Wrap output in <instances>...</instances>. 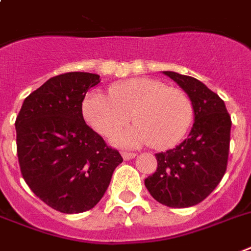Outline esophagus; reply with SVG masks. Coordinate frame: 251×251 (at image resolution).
<instances>
[{
    "label": "esophagus",
    "instance_id": "esophagus-1",
    "mask_svg": "<svg viewBox=\"0 0 251 251\" xmlns=\"http://www.w3.org/2000/svg\"><path fill=\"white\" fill-rule=\"evenodd\" d=\"M122 158L125 160H130L135 158V154L134 152H129V151H122Z\"/></svg>",
    "mask_w": 251,
    "mask_h": 251
}]
</instances>
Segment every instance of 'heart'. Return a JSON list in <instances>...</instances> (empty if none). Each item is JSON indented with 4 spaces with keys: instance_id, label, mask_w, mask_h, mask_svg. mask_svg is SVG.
Here are the masks:
<instances>
[{
    "instance_id": "heart-1",
    "label": "heart",
    "mask_w": 251,
    "mask_h": 251,
    "mask_svg": "<svg viewBox=\"0 0 251 251\" xmlns=\"http://www.w3.org/2000/svg\"><path fill=\"white\" fill-rule=\"evenodd\" d=\"M109 95L92 92L83 101V117L92 129L105 137L135 125L113 139L116 145L156 150L176 146L194 120V105L183 89L168 87L156 79L139 77L113 84Z\"/></svg>"
}]
</instances>
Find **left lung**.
I'll list each match as a JSON object with an SVG mask.
<instances>
[{"label": "left lung", "instance_id": "8db88e82", "mask_svg": "<svg viewBox=\"0 0 251 251\" xmlns=\"http://www.w3.org/2000/svg\"><path fill=\"white\" fill-rule=\"evenodd\" d=\"M189 96L195 124L175 149L155 154L156 171L145 185L156 201L171 208L196 205L208 198L226 171L232 120L224 101L195 77L164 71Z\"/></svg>", "mask_w": 251, "mask_h": 251}]
</instances>
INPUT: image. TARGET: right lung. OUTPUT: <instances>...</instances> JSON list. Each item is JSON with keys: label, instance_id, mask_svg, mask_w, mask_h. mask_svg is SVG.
I'll return each instance as SVG.
<instances>
[{"label": "right lung", "instance_id": "add662e5", "mask_svg": "<svg viewBox=\"0 0 251 251\" xmlns=\"http://www.w3.org/2000/svg\"><path fill=\"white\" fill-rule=\"evenodd\" d=\"M99 83L100 76L88 72L53 76L25 99L15 120L22 176L62 213L92 209L124 160L84 121V97Z\"/></svg>", "mask_w": 251, "mask_h": 251}]
</instances>
